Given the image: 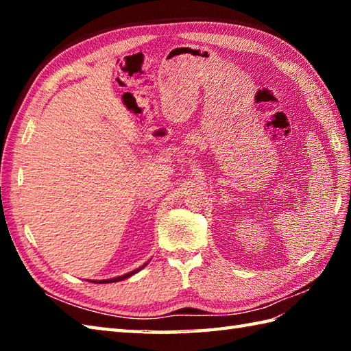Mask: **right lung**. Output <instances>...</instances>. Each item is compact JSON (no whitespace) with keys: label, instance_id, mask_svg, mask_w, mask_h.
I'll return each mask as SVG.
<instances>
[{"label":"right lung","instance_id":"add662e5","mask_svg":"<svg viewBox=\"0 0 351 351\" xmlns=\"http://www.w3.org/2000/svg\"><path fill=\"white\" fill-rule=\"evenodd\" d=\"M147 265V263L146 264H143L141 267H138L137 270H132V271H130V273H126V274H123V276H119V278H113V279H106V280H93V282H96V283H113V282H119V280H123V279H128L130 276H132V274H136L137 271H140L141 268H145Z\"/></svg>","mask_w":351,"mask_h":351}]
</instances>
